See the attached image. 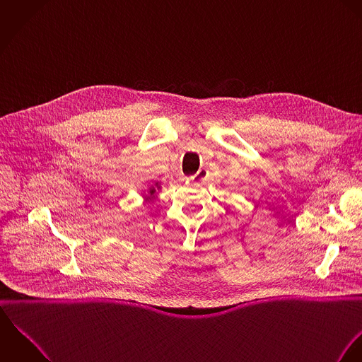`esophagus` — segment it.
Listing matches in <instances>:
<instances>
[{
	"instance_id": "1",
	"label": "esophagus",
	"mask_w": 362,
	"mask_h": 362,
	"mask_svg": "<svg viewBox=\"0 0 362 362\" xmlns=\"http://www.w3.org/2000/svg\"><path fill=\"white\" fill-rule=\"evenodd\" d=\"M206 168H201L195 175H192V177H191V180H192V181H195V182H202V181L206 178Z\"/></svg>"
}]
</instances>
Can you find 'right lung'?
I'll use <instances>...</instances> for the list:
<instances>
[{
	"label": "right lung",
	"mask_w": 362,
	"mask_h": 362,
	"mask_svg": "<svg viewBox=\"0 0 362 362\" xmlns=\"http://www.w3.org/2000/svg\"><path fill=\"white\" fill-rule=\"evenodd\" d=\"M153 194H155V188H152V189H151V195H153Z\"/></svg>",
	"instance_id": "1"
}]
</instances>
